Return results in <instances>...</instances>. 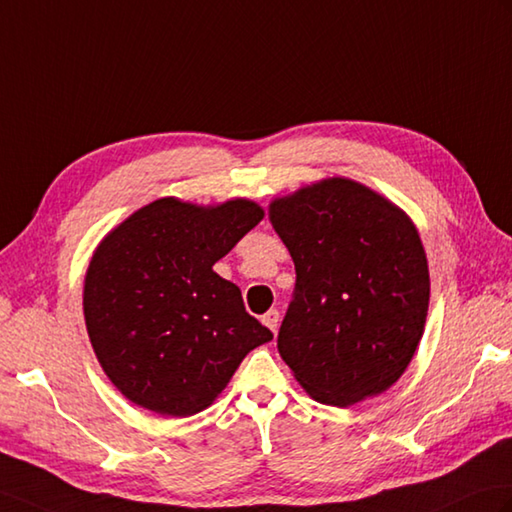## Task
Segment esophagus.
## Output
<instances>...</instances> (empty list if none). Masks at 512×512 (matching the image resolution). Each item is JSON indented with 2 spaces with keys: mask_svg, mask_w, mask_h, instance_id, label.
Listing matches in <instances>:
<instances>
[{
  "mask_svg": "<svg viewBox=\"0 0 512 512\" xmlns=\"http://www.w3.org/2000/svg\"><path fill=\"white\" fill-rule=\"evenodd\" d=\"M261 323H264L272 334H277V327H279V312L277 310H270L264 316H261Z\"/></svg>",
  "mask_w": 512,
  "mask_h": 512,
  "instance_id": "esophagus-1",
  "label": "esophagus"
}]
</instances>
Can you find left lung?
Wrapping results in <instances>:
<instances>
[{
  "instance_id": "left-lung-1",
  "label": "left lung",
  "mask_w": 512,
  "mask_h": 512,
  "mask_svg": "<svg viewBox=\"0 0 512 512\" xmlns=\"http://www.w3.org/2000/svg\"><path fill=\"white\" fill-rule=\"evenodd\" d=\"M268 218L296 270L277 338L283 362L318 403L349 408L382 395L412 362L430 305L414 222L344 176L275 198Z\"/></svg>"
}]
</instances>
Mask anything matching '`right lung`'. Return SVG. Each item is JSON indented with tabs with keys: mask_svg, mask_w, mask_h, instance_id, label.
I'll return each mask as SVG.
<instances>
[{
	"mask_svg": "<svg viewBox=\"0 0 512 512\" xmlns=\"http://www.w3.org/2000/svg\"><path fill=\"white\" fill-rule=\"evenodd\" d=\"M261 218L248 198L196 205L168 196L102 237L82 312L102 371L135 406L192 417L218 399L248 351L272 340L240 288L213 272Z\"/></svg>",
	"mask_w": 512,
	"mask_h": 512,
	"instance_id": "add662e5",
	"label": "right lung"
}]
</instances>
